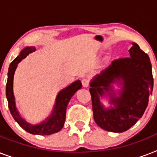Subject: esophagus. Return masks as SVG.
<instances>
[{
	"mask_svg": "<svg viewBox=\"0 0 157 157\" xmlns=\"http://www.w3.org/2000/svg\"><path fill=\"white\" fill-rule=\"evenodd\" d=\"M81 83H82V86H83V87H85V88H87V87H89V85H90V81H89L87 78H84V79H82Z\"/></svg>",
	"mask_w": 157,
	"mask_h": 157,
	"instance_id": "34e87169",
	"label": "esophagus"
}]
</instances>
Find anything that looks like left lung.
<instances>
[{"label": "left lung", "instance_id": "8db88e82", "mask_svg": "<svg viewBox=\"0 0 157 157\" xmlns=\"http://www.w3.org/2000/svg\"><path fill=\"white\" fill-rule=\"evenodd\" d=\"M129 58L112 61L90 81L94 119L107 131L121 133L133 126L144 115L153 90L148 55L132 43ZM119 86L117 91L113 85ZM107 98L109 107L101 102Z\"/></svg>", "mask_w": 157, "mask_h": 157}]
</instances>
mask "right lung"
Segmentation results:
<instances>
[{"mask_svg": "<svg viewBox=\"0 0 157 157\" xmlns=\"http://www.w3.org/2000/svg\"><path fill=\"white\" fill-rule=\"evenodd\" d=\"M36 48L34 46H27L21 50L18 57L13 60L9 67L8 79L6 83V98L8 101V105L10 113L16 122L26 131L32 134L38 135H50L61 130L63 127L65 119H66V110L69 101L71 97L75 94L76 91L81 89V82L80 80L74 81L68 86L59 91L55 98V103L51 113L49 117L45 118L43 121L38 124H33L28 123L24 118L22 117L18 110L16 107L15 98L13 94V76L18 67V63H20L24 58L31 53L35 52Z\"/></svg>", "mask_w": 157, "mask_h": 157, "instance_id": "add662e5", "label": "right lung"}]
</instances>
